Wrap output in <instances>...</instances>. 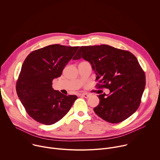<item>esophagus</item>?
<instances>
[{"instance_id": "34e87169", "label": "esophagus", "mask_w": 160, "mask_h": 160, "mask_svg": "<svg viewBox=\"0 0 160 160\" xmlns=\"http://www.w3.org/2000/svg\"><path fill=\"white\" fill-rule=\"evenodd\" d=\"M81 96L84 97V98H89L90 97V94H88V93H82V94L81 95Z\"/></svg>"}]
</instances>
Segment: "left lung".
I'll return each mask as SVG.
<instances>
[{
    "label": "left lung",
    "instance_id": "8db88e82",
    "mask_svg": "<svg viewBox=\"0 0 160 160\" xmlns=\"http://www.w3.org/2000/svg\"><path fill=\"white\" fill-rule=\"evenodd\" d=\"M89 62L97 74L98 88H108L109 95H99L93 109L103 120L118 123L138 108L146 86V75L137 58L128 51L109 45L81 46L73 60Z\"/></svg>",
    "mask_w": 160,
    "mask_h": 160
}]
</instances>
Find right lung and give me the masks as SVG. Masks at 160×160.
I'll list each match as a JSON object with an SVG mask.
<instances>
[{
    "instance_id": "add662e5",
    "label": "right lung",
    "mask_w": 160,
    "mask_h": 160,
    "mask_svg": "<svg viewBox=\"0 0 160 160\" xmlns=\"http://www.w3.org/2000/svg\"><path fill=\"white\" fill-rule=\"evenodd\" d=\"M79 46L52 44L31 52L25 58L16 81L17 95L35 121L52 125L63 118L78 98L65 95L52 87Z\"/></svg>"
}]
</instances>
